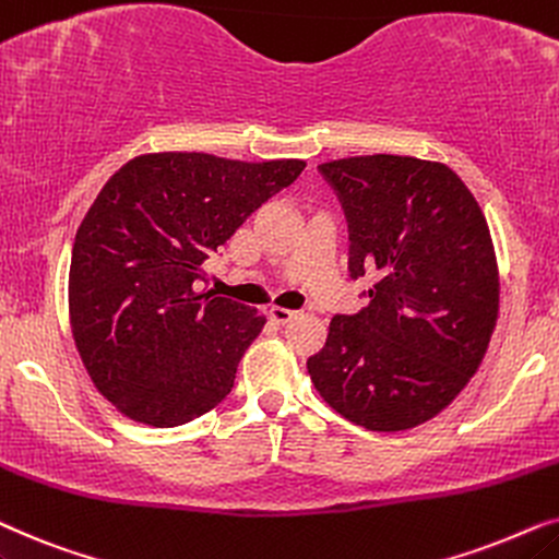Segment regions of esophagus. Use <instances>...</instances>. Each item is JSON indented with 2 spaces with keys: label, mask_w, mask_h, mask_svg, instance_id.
I'll return each mask as SVG.
<instances>
[{
  "label": "esophagus",
  "mask_w": 559,
  "mask_h": 559,
  "mask_svg": "<svg viewBox=\"0 0 559 559\" xmlns=\"http://www.w3.org/2000/svg\"><path fill=\"white\" fill-rule=\"evenodd\" d=\"M267 317H271V322L275 324H288L292 319H296V311L284 307H267Z\"/></svg>",
  "instance_id": "34e87169"
}]
</instances>
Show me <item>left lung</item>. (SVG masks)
<instances>
[{"label": "left lung", "instance_id": "obj_1", "mask_svg": "<svg viewBox=\"0 0 559 559\" xmlns=\"http://www.w3.org/2000/svg\"><path fill=\"white\" fill-rule=\"evenodd\" d=\"M349 225V275L370 304L332 317L307 360L334 412L370 431L419 427L471 383L498 319V263L471 189L440 160L355 155L319 166Z\"/></svg>", "mask_w": 559, "mask_h": 559}]
</instances>
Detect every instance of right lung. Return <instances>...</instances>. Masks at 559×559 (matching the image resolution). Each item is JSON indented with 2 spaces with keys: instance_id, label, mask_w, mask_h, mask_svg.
<instances>
[{
  "instance_id": "obj_1",
  "label": "right lung",
  "mask_w": 559,
  "mask_h": 559,
  "mask_svg": "<svg viewBox=\"0 0 559 559\" xmlns=\"http://www.w3.org/2000/svg\"><path fill=\"white\" fill-rule=\"evenodd\" d=\"M307 160L143 153L111 174L73 240L69 322L94 389L132 421L178 427L233 391L258 309L197 292L206 260Z\"/></svg>"
}]
</instances>
